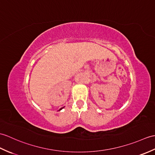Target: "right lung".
<instances>
[{
	"mask_svg": "<svg viewBox=\"0 0 155 155\" xmlns=\"http://www.w3.org/2000/svg\"><path fill=\"white\" fill-rule=\"evenodd\" d=\"M61 109H62V108H61Z\"/></svg>",
	"mask_w": 155,
	"mask_h": 155,
	"instance_id": "1",
	"label": "right lung"
}]
</instances>
